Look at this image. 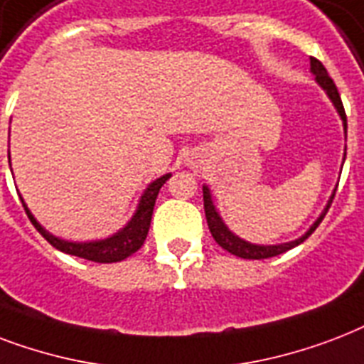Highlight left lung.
<instances>
[{"label":"left lung","instance_id":"obj_1","mask_svg":"<svg viewBox=\"0 0 364 364\" xmlns=\"http://www.w3.org/2000/svg\"><path fill=\"white\" fill-rule=\"evenodd\" d=\"M309 64H311V74L315 75V81L325 89V92L328 95L332 104H334V108L338 109V114H340V117H342L343 121V131H346V134H348V117H346V109H343L342 98H340V92H338L336 85H334V81L331 80V75H328V72H326V68L323 66L317 58H309ZM334 196H336V190H334V193H332L328 203H326L325 210L321 213V216L315 220L314 226L309 228L302 237H298L294 239V241H289V243H281V245H255V243H249V241H245V239L237 237L235 233L228 230V226L220 218V214L216 213L213 197H210V190H208L207 186H203L205 216H207L208 230H210V233H213L214 241L220 245L222 249L228 250V252H232V255L239 256V258H247V260H264V258H272V256L283 255V252H287V250L294 249L296 245L304 243V241H306V239L315 232V228L319 226L321 220L325 218V214L328 213V208H331Z\"/></svg>","mask_w":364,"mask_h":364}]
</instances>
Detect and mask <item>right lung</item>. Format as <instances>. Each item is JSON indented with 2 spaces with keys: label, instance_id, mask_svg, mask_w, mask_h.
I'll return each instance as SVG.
<instances>
[{
  "label": "right lung",
  "instance_id": "add662e5",
  "mask_svg": "<svg viewBox=\"0 0 364 364\" xmlns=\"http://www.w3.org/2000/svg\"><path fill=\"white\" fill-rule=\"evenodd\" d=\"M11 157V156H9ZM171 178V174H163L161 178L154 180L146 191L140 197V203H138L136 213L132 214V218L127 222V226L123 230H119L117 233H114L112 237L100 239V241H87V243H74V241H64V239L55 237L53 233H49L41 224H39L33 214L30 213V208L26 207V203L21 197L22 207L26 210L28 218L32 222L36 230H38L41 235H43L47 241H49L55 249L66 252V255L80 256V258H85V260L98 262V264H112V262H121L125 260L127 256L134 255L140 247L146 241V235H148V230H150L151 214H154V207H156L157 193L161 190V186Z\"/></svg>",
  "mask_w": 364,
  "mask_h": 364
}]
</instances>
